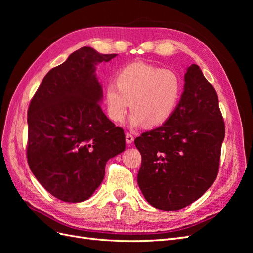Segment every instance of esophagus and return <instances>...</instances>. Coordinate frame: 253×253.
<instances>
[{"label": "esophagus", "mask_w": 253, "mask_h": 253, "mask_svg": "<svg viewBox=\"0 0 253 253\" xmlns=\"http://www.w3.org/2000/svg\"><path fill=\"white\" fill-rule=\"evenodd\" d=\"M126 143H127V144L133 143V141H134V136H133L132 134L127 133V134L126 135Z\"/></svg>", "instance_id": "obj_1"}]
</instances>
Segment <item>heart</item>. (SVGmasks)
<instances>
[{
  "instance_id": "heart-1",
  "label": "heart",
  "mask_w": 253,
  "mask_h": 253,
  "mask_svg": "<svg viewBox=\"0 0 253 253\" xmlns=\"http://www.w3.org/2000/svg\"><path fill=\"white\" fill-rule=\"evenodd\" d=\"M115 84L105 87L104 100L111 120L121 122L128 111L132 126L154 127L169 120L180 101L182 79L169 68L148 63L129 64L119 71Z\"/></svg>"
}]
</instances>
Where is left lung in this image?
Segmentation results:
<instances>
[{"label": "left lung", "mask_w": 253, "mask_h": 253, "mask_svg": "<svg viewBox=\"0 0 253 253\" xmlns=\"http://www.w3.org/2000/svg\"><path fill=\"white\" fill-rule=\"evenodd\" d=\"M224 138L216 91L192 64L172 117L135 139L141 154L137 182L147 202L173 211L198 200L216 179Z\"/></svg>", "instance_id": "left-lung-1"}]
</instances>
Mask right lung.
<instances>
[{
  "label": "right lung",
  "instance_id": "obj_1",
  "mask_svg": "<svg viewBox=\"0 0 253 253\" xmlns=\"http://www.w3.org/2000/svg\"><path fill=\"white\" fill-rule=\"evenodd\" d=\"M116 53L74 51L46 74L27 113V162L46 191L66 203L86 201L101 185L108 160L126 150L124 129L102 112L96 66Z\"/></svg>",
  "mask_w": 253,
  "mask_h": 253
}]
</instances>
